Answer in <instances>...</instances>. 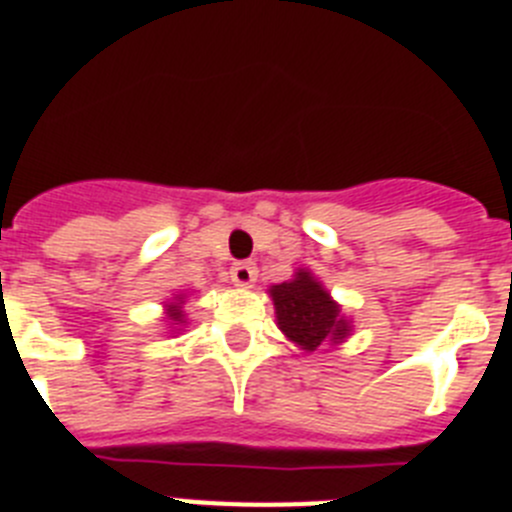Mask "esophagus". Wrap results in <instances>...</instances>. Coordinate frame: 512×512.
I'll use <instances>...</instances> for the list:
<instances>
[{
  "mask_svg": "<svg viewBox=\"0 0 512 512\" xmlns=\"http://www.w3.org/2000/svg\"><path fill=\"white\" fill-rule=\"evenodd\" d=\"M256 274H259V269H256L253 261H238V264H233V269H230V279H233L238 287H251V284L256 282Z\"/></svg>",
  "mask_w": 512,
  "mask_h": 512,
  "instance_id": "1",
  "label": "esophagus"
}]
</instances>
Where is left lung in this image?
<instances>
[{
    "label": "left lung",
    "mask_w": 512,
    "mask_h": 512,
    "mask_svg": "<svg viewBox=\"0 0 512 512\" xmlns=\"http://www.w3.org/2000/svg\"><path fill=\"white\" fill-rule=\"evenodd\" d=\"M271 300L277 307V320L284 336L305 351H315L325 341H341L348 336V323L341 318V307L330 300L310 271H297L292 282L271 287Z\"/></svg>",
    "instance_id": "1"
}]
</instances>
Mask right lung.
Wrapping results in <instances>:
<instances>
[{
  "mask_svg": "<svg viewBox=\"0 0 512 512\" xmlns=\"http://www.w3.org/2000/svg\"><path fill=\"white\" fill-rule=\"evenodd\" d=\"M169 318H174V320H179V318H182V310H179V305H174V307H171V315H169Z\"/></svg>",
  "mask_w": 512,
  "mask_h": 512,
  "instance_id": "1",
  "label": "right lung"
}]
</instances>
